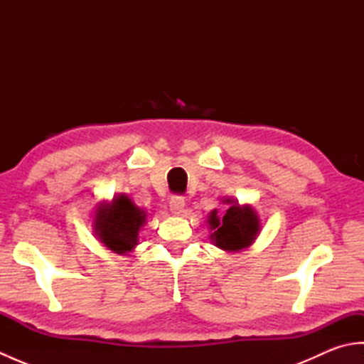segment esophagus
<instances>
[{"mask_svg": "<svg viewBox=\"0 0 364 364\" xmlns=\"http://www.w3.org/2000/svg\"><path fill=\"white\" fill-rule=\"evenodd\" d=\"M170 211H172V214L175 215H181V213L184 211V206H186V202H184V198L180 197V196H175L170 198Z\"/></svg>", "mask_w": 364, "mask_h": 364, "instance_id": "esophagus-1", "label": "esophagus"}]
</instances>
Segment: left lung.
I'll return each instance as SVG.
<instances>
[{"mask_svg": "<svg viewBox=\"0 0 364 364\" xmlns=\"http://www.w3.org/2000/svg\"><path fill=\"white\" fill-rule=\"evenodd\" d=\"M228 205L227 213L222 215L218 210L208 214V228H210L211 242L225 252H241L257 241L261 231V220L252 205H241L236 198H225Z\"/></svg>", "mask_w": 364, "mask_h": 364, "instance_id": "8db88e82", "label": "left lung"}]
</instances>
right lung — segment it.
I'll list each match as a JSON object with an SVG mask.
<instances>
[{
  "label": "right lung",
  "instance_id": "obj_1",
  "mask_svg": "<svg viewBox=\"0 0 364 364\" xmlns=\"http://www.w3.org/2000/svg\"><path fill=\"white\" fill-rule=\"evenodd\" d=\"M146 214L129 196L117 194L103 200L95 208L92 230L107 250L119 255H129L139 244V233L146 223Z\"/></svg>",
  "mask_w": 364,
  "mask_h": 364
}]
</instances>
